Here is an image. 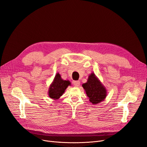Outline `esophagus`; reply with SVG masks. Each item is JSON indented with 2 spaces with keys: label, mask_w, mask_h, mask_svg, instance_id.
I'll return each instance as SVG.
<instances>
[{
  "label": "esophagus",
  "mask_w": 147,
  "mask_h": 147,
  "mask_svg": "<svg viewBox=\"0 0 147 147\" xmlns=\"http://www.w3.org/2000/svg\"><path fill=\"white\" fill-rule=\"evenodd\" d=\"M73 84H74V86H75L76 87H79L80 86V82L79 80L74 81L73 82Z\"/></svg>",
  "instance_id": "esophagus-1"
}]
</instances>
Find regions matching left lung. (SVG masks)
<instances>
[{
  "mask_svg": "<svg viewBox=\"0 0 147 147\" xmlns=\"http://www.w3.org/2000/svg\"><path fill=\"white\" fill-rule=\"evenodd\" d=\"M82 87L85 90L89 101L93 105L104 101L107 95L105 87L94 73L89 76L86 83L82 84Z\"/></svg>",
  "mask_w": 147,
  "mask_h": 147,
  "instance_id": "obj_1",
  "label": "left lung"
}]
</instances>
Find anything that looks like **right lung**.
<instances>
[{
	"instance_id": "obj_1",
	"label": "right lung",
	"mask_w": 147,
	"mask_h": 147,
	"mask_svg": "<svg viewBox=\"0 0 147 147\" xmlns=\"http://www.w3.org/2000/svg\"><path fill=\"white\" fill-rule=\"evenodd\" d=\"M71 84L70 82L63 80L59 73H57L48 89V94L49 98L54 100L58 99L64 93L68 86H71Z\"/></svg>"
}]
</instances>
